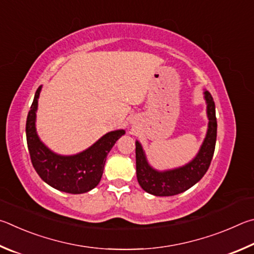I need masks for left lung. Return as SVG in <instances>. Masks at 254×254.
<instances>
[{
    "label": "left lung",
    "mask_w": 254,
    "mask_h": 254,
    "mask_svg": "<svg viewBox=\"0 0 254 254\" xmlns=\"http://www.w3.org/2000/svg\"><path fill=\"white\" fill-rule=\"evenodd\" d=\"M208 129L201 149L192 162L174 171L156 172L148 165L140 144L136 141V173L141 189L156 196H173L185 192L202 179L211 165L216 143L217 123L215 104L212 95L205 91Z\"/></svg>",
    "instance_id": "left-lung-1"
}]
</instances>
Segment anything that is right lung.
Masks as SVG:
<instances>
[{"mask_svg":"<svg viewBox=\"0 0 254 254\" xmlns=\"http://www.w3.org/2000/svg\"><path fill=\"white\" fill-rule=\"evenodd\" d=\"M41 87L35 91L32 105L26 118V143L35 172L56 190L71 194H81L95 189L99 184L106 163L107 155L124 130L106 134L90 148L74 156H60L49 150L35 131V111Z\"/></svg>","mask_w":254,"mask_h":254,"instance_id":"obj_1","label":"right lung"}]
</instances>
